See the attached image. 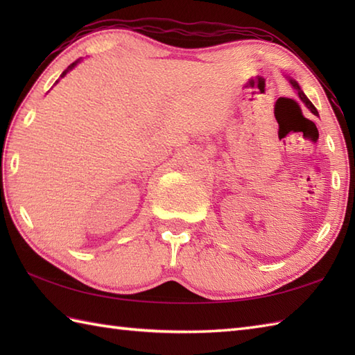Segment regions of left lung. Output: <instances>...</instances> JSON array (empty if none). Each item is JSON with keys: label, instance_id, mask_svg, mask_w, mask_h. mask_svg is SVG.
Masks as SVG:
<instances>
[{"label": "left lung", "instance_id": "obj_1", "mask_svg": "<svg viewBox=\"0 0 355 355\" xmlns=\"http://www.w3.org/2000/svg\"><path fill=\"white\" fill-rule=\"evenodd\" d=\"M290 79V84H291V87L294 88V89H296V92H297V94H299V97H300V101H302L305 105H306V107H308V110H311V112H313V114H315V116H319V112H318V110H315V107H314V105L310 102V99H308V97L304 94V92H302V89H300V87H299V84H297V82L296 80H294V79H291V78H288Z\"/></svg>", "mask_w": 355, "mask_h": 355}]
</instances>
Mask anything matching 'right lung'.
I'll return each instance as SVG.
<instances>
[{"instance_id":"add662e5","label":"right lung","mask_w":355,"mask_h":355,"mask_svg":"<svg viewBox=\"0 0 355 355\" xmlns=\"http://www.w3.org/2000/svg\"><path fill=\"white\" fill-rule=\"evenodd\" d=\"M78 64H79V59H78V61H74L73 64H70V65H69V69H67V70H65V71H64V73L61 74V78H64V76H65V74H67V73H69L70 70H73V69H74V67H76Z\"/></svg>"}]
</instances>
